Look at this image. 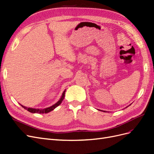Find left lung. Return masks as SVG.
Returning a JSON list of instances; mask_svg holds the SVG:
<instances>
[{
	"mask_svg": "<svg viewBox=\"0 0 154 154\" xmlns=\"http://www.w3.org/2000/svg\"><path fill=\"white\" fill-rule=\"evenodd\" d=\"M131 104H130V105H131ZM128 106H127L126 108H128ZM98 110H99V109H98ZM100 111H102V110H100ZM104 111V112H105V111Z\"/></svg>",
	"mask_w": 154,
	"mask_h": 154,
	"instance_id": "obj_1",
	"label": "left lung"
}]
</instances>
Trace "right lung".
Segmentation results:
<instances>
[{
	"instance_id": "1",
	"label": "right lung",
	"mask_w": 154,
	"mask_h": 154,
	"mask_svg": "<svg viewBox=\"0 0 154 154\" xmlns=\"http://www.w3.org/2000/svg\"><path fill=\"white\" fill-rule=\"evenodd\" d=\"M65 92H66V90L64 91L63 92L62 94V96L60 97V99L59 100V101H57L55 104L52 105L50 107H48V108H44V109H36V108H27V107H25L24 106L20 104L22 106L26 109L27 111H29V112L30 113H48L50 112V111H51L52 110H54L55 108H56L58 106H59L61 103L62 102V100L63 99V98H64V96H65Z\"/></svg>"
}]
</instances>
